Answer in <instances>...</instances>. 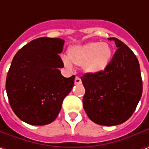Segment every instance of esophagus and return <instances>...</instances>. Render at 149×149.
I'll return each mask as SVG.
<instances>
[{"label": "esophagus", "instance_id": "esophagus-1", "mask_svg": "<svg viewBox=\"0 0 149 149\" xmlns=\"http://www.w3.org/2000/svg\"><path fill=\"white\" fill-rule=\"evenodd\" d=\"M81 78H80L79 77H76V78H75V84L78 85V84H81Z\"/></svg>", "mask_w": 149, "mask_h": 149}]
</instances>
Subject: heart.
<instances>
[{
  "instance_id": "b5f03b06",
  "label": "heart",
  "mask_w": 149,
  "mask_h": 149,
  "mask_svg": "<svg viewBox=\"0 0 149 149\" xmlns=\"http://www.w3.org/2000/svg\"><path fill=\"white\" fill-rule=\"evenodd\" d=\"M112 57L113 50L107 43L93 42L70 47L68 58L63 57L62 62L68 69H72V63L82 66L83 71L87 73L97 74L108 67Z\"/></svg>"
}]
</instances>
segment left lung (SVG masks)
<instances>
[{
  "label": "left lung",
  "mask_w": 149,
  "mask_h": 149,
  "mask_svg": "<svg viewBox=\"0 0 149 149\" xmlns=\"http://www.w3.org/2000/svg\"><path fill=\"white\" fill-rule=\"evenodd\" d=\"M110 64L97 74L83 75V108L97 124L115 126L126 122L135 111L143 93L140 67L132 50L118 38Z\"/></svg>",
  "instance_id": "1"
}]
</instances>
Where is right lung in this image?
I'll use <instances>...</instances> for the list:
<instances>
[{"instance_id":"add662e5","label":"right lung","mask_w":149,"mask_h":149,"mask_svg":"<svg viewBox=\"0 0 149 149\" xmlns=\"http://www.w3.org/2000/svg\"><path fill=\"white\" fill-rule=\"evenodd\" d=\"M65 41L40 37L25 45L14 56L6 89L10 107L20 119L31 125L53 122L63 99L72 91L75 76L64 77L59 56Z\"/></svg>"}]
</instances>
